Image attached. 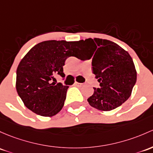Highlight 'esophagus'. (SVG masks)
I'll list each match as a JSON object with an SVG mask.
<instances>
[{"instance_id": "1", "label": "esophagus", "mask_w": 153, "mask_h": 153, "mask_svg": "<svg viewBox=\"0 0 153 153\" xmlns=\"http://www.w3.org/2000/svg\"><path fill=\"white\" fill-rule=\"evenodd\" d=\"M81 85H82V83H78V82H76V81H75V83H74V86H81Z\"/></svg>"}]
</instances>
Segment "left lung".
Instances as JSON below:
<instances>
[{
	"mask_svg": "<svg viewBox=\"0 0 153 153\" xmlns=\"http://www.w3.org/2000/svg\"><path fill=\"white\" fill-rule=\"evenodd\" d=\"M81 60L92 57V72L100 83L88 98L89 105L102 111L119 107L131 95L136 82L134 63L128 51L110 40L89 38L80 41Z\"/></svg>",
	"mask_w": 153,
	"mask_h": 153,
	"instance_id": "left-lung-1",
	"label": "left lung"
}]
</instances>
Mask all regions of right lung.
I'll return each mask as SVG.
<instances>
[{"label":"right lung","instance_id":"add662e5","mask_svg":"<svg viewBox=\"0 0 153 153\" xmlns=\"http://www.w3.org/2000/svg\"><path fill=\"white\" fill-rule=\"evenodd\" d=\"M80 41L48 40L27 53L17 69L16 89L24 105L42 117H53L63 108L69 86L56 83V75L64 78L66 59L81 53Z\"/></svg>","mask_w":153,"mask_h":153}]
</instances>
